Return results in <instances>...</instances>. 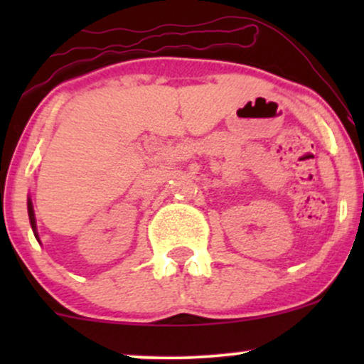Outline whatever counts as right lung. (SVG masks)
Wrapping results in <instances>:
<instances>
[{
    "instance_id": "obj_1",
    "label": "right lung",
    "mask_w": 364,
    "mask_h": 364,
    "mask_svg": "<svg viewBox=\"0 0 364 364\" xmlns=\"http://www.w3.org/2000/svg\"><path fill=\"white\" fill-rule=\"evenodd\" d=\"M27 208H28V219H31L32 231H34L36 237H39V236H37V228H36V214H34V207H32V202H31V198L27 200Z\"/></svg>"
}]
</instances>
